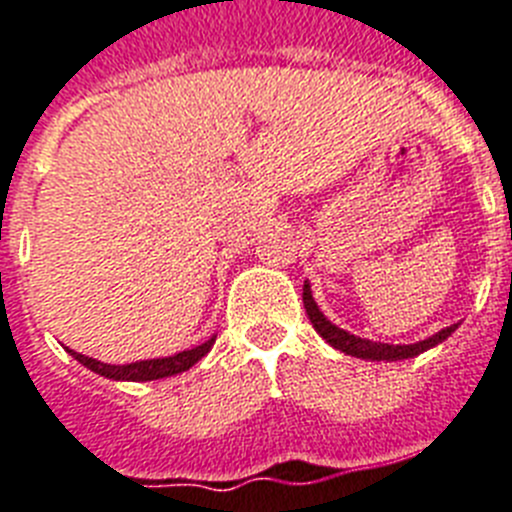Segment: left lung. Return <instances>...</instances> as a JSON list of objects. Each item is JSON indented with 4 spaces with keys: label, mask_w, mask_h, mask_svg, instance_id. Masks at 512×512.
<instances>
[{
    "label": "left lung",
    "mask_w": 512,
    "mask_h": 512,
    "mask_svg": "<svg viewBox=\"0 0 512 512\" xmlns=\"http://www.w3.org/2000/svg\"><path fill=\"white\" fill-rule=\"evenodd\" d=\"M303 306H306V314L308 319H311V324H314L316 332H319L332 348H337L340 353H345V356L366 358V361H403V358H413L418 356V353H424V350L439 345V342H445L447 337L458 329V324H450V327H445L442 332H437V335L413 342V345H390V342H374L366 340V337L350 335V332H345V329H340L337 324L329 322L327 316L319 311V306H316L308 282H303Z\"/></svg>",
    "instance_id": "left-lung-1"
}]
</instances>
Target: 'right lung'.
Here are the masks:
<instances>
[{"label":"right lung","mask_w":512,"mask_h":512,"mask_svg":"<svg viewBox=\"0 0 512 512\" xmlns=\"http://www.w3.org/2000/svg\"><path fill=\"white\" fill-rule=\"evenodd\" d=\"M217 337H209L206 342L196 345V348L183 350V353H175V356L167 358H151V361H135V363H125V366H112V363H101L96 358H88L83 353H75V350L67 348V353L80 361L86 369L96 371L101 377L114 379V382H151V379H164V377H175V374H183L188 371L193 363H198L201 358L206 356L214 345Z\"/></svg>","instance_id":"obj_1"}]
</instances>
